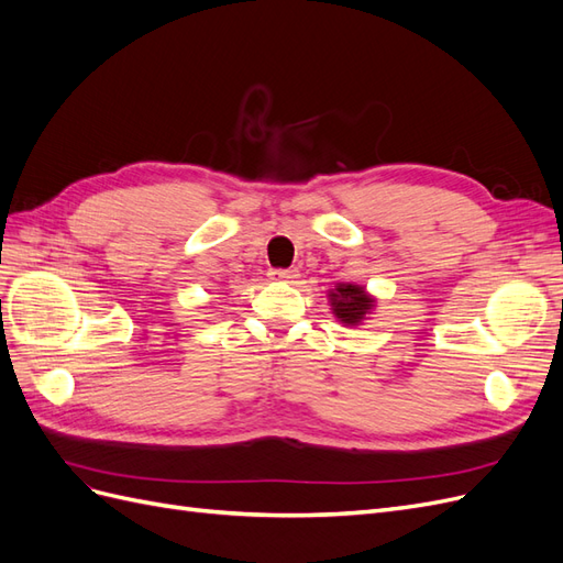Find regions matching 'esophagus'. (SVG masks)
Wrapping results in <instances>:
<instances>
[{
    "instance_id": "34e87169",
    "label": "esophagus",
    "mask_w": 563,
    "mask_h": 563,
    "mask_svg": "<svg viewBox=\"0 0 563 563\" xmlns=\"http://www.w3.org/2000/svg\"><path fill=\"white\" fill-rule=\"evenodd\" d=\"M267 275H269V279H277V282H291L298 277L296 269H269Z\"/></svg>"
}]
</instances>
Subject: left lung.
Returning <instances> with one entry per match:
<instances>
[{"label":"left lung","mask_w":563,"mask_h":563,"mask_svg":"<svg viewBox=\"0 0 563 563\" xmlns=\"http://www.w3.org/2000/svg\"><path fill=\"white\" fill-rule=\"evenodd\" d=\"M329 300L333 314L343 323H347V327L362 323L366 314L376 308V300L364 291V286L356 284H338L329 291Z\"/></svg>","instance_id":"8db88e82"}]
</instances>
